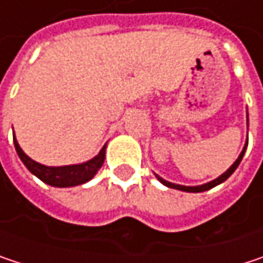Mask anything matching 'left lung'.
I'll use <instances>...</instances> for the list:
<instances>
[{
    "label": "left lung",
    "instance_id": "left-lung-1",
    "mask_svg": "<svg viewBox=\"0 0 263 263\" xmlns=\"http://www.w3.org/2000/svg\"><path fill=\"white\" fill-rule=\"evenodd\" d=\"M247 146H248V143L245 144V147H243V151L240 152V155H239V158H237L236 161L232 164V167L227 171V172H224L219 178H216V180H213V181H210V183L207 184H202V185H195V187H187V185H180V184H174V183H169V181H166V180H163V178H160L158 175H157V178L161 181V183L164 184V185H167V187H172V189H180V190H184V192H204V190H209V189H212V187H215V185H218V184L224 183L235 171H236V167L239 166V163H240V160H242V157H243V154H245V149H247Z\"/></svg>",
    "mask_w": 263,
    "mask_h": 263
}]
</instances>
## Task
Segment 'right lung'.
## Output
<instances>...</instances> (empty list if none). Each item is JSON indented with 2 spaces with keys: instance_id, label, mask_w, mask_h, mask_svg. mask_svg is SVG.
<instances>
[{
  "instance_id": "obj_1",
  "label": "right lung",
  "mask_w": 263,
  "mask_h": 263,
  "mask_svg": "<svg viewBox=\"0 0 263 263\" xmlns=\"http://www.w3.org/2000/svg\"><path fill=\"white\" fill-rule=\"evenodd\" d=\"M15 149L21 158V161L26 164V167L36 175L41 181L54 185V187H71V185H78L89 181L97 171L102 167L103 161H105V147L99 152L97 157H94L92 160L83 163V164H76V166H62V167H48V166H42L36 161H33L30 157H27L23 152V149L20 147L18 141L15 140Z\"/></svg>"
}]
</instances>
